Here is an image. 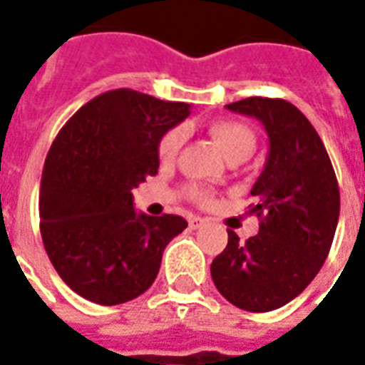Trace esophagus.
<instances>
[{
  "label": "esophagus",
  "mask_w": 365,
  "mask_h": 365,
  "mask_svg": "<svg viewBox=\"0 0 365 365\" xmlns=\"http://www.w3.org/2000/svg\"><path fill=\"white\" fill-rule=\"evenodd\" d=\"M205 222H207L205 219H201V217H191L190 227H191V229H199V227H203Z\"/></svg>",
  "instance_id": "obj_1"
}]
</instances>
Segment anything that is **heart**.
I'll use <instances>...</instances> for the list:
<instances>
[{"mask_svg":"<svg viewBox=\"0 0 365 365\" xmlns=\"http://www.w3.org/2000/svg\"><path fill=\"white\" fill-rule=\"evenodd\" d=\"M209 135L213 138L219 150L227 156V160L235 158H248L256 148V136L250 128L237 123V120H217L209 127ZM183 144V130L182 128H172L166 135L162 136L158 144V156L162 162H174L178 152ZM191 197L199 199V201H207V191L199 190V187H191Z\"/></svg>","mask_w":365,"mask_h":365,"instance_id":"1","label":"heart"}]
</instances>
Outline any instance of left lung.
<instances>
[{"label": "left lung", "instance_id": "left-lung-1", "mask_svg": "<svg viewBox=\"0 0 365 365\" xmlns=\"http://www.w3.org/2000/svg\"><path fill=\"white\" fill-rule=\"evenodd\" d=\"M227 109L260 120L269 148L248 209L258 215L260 230L245 245L229 230L211 277L235 307L266 313L297 297L322 268L336 232L340 191L321 136L295 105L248 97Z\"/></svg>", "mask_w": 365, "mask_h": 365}]
</instances>
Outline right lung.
I'll return each mask as SVG.
<instances>
[{
  "mask_svg": "<svg viewBox=\"0 0 365 365\" xmlns=\"http://www.w3.org/2000/svg\"><path fill=\"white\" fill-rule=\"evenodd\" d=\"M190 105L135 90L93 97L52 143L41 180V235L68 287L99 305L143 295L187 221L136 213L133 190L158 174V144Z\"/></svg>",
  "mask_w": 365,
  "mask_h": 365,
  "instance_id": "add662e5",
  "label": "right lung"
}]
</instances>
